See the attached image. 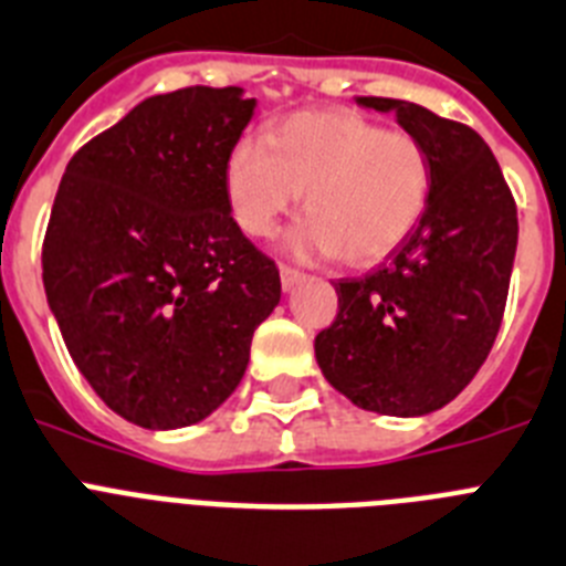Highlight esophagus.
<instances>
[{
	"label": "esophagus",
	"instance_id": "obj_1",
	"mask_svg": "<svg viewBox=\"0 0 566 566\" xmlns=\"http://www.w3.org/2000/svg\"><path fill=\"white\" fill-rule=\"evenodd\" d=\"M279 273H282V287L284 290H293L304 279V273H298L296 268H287V264H282V268H279Z\"/></svg>",
	"mask_w": 566,
	"mask_h": 566
}]
</instances>
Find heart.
Wrapping results in <instances>:
<instances>
[{"mask_svg": "<svg viewBox=\"0 0 566 566\" xmlns=\"http://www.w3.org/2000/svg\"><path fill=\"white\" fill-rule=\"evenodd\" d=\"M298 190L307 216L290 228V253L373 264L421 222L432 190L430 156L416 136L350 111L293 113L268 142H235L224 161V196L244 233H273Z\"/></svg>", "mask_w": 566, "mask_h": 566, "instance_id": "heart-1", "label": "heart"}]
</instances>
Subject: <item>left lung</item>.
Segmentation results:
<instances>
[{
    "mask_svg": "<svg viewBox=\"0 0 566 566\" xmlns=\"http://www.w3.org/2000/svg\"><path fill=\"white\" fill-rule=\"evenodd\" d=\"M424 145L421 222L365 279H338L336 322L316 336L324 378L361 410L427 416L464 390L499 336L518 216L488 142L412 102L358 96Z\"/></svg>",
    "mask_w": 566,
    "mask_h": 566,
    "instance_id": "8db88e82",
    "label": "left lung"
}]
</instances>
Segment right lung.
<instances>
[{
  "instance_id": "obj_1",
  "label": "right lung",
  "mask_w": 566,
  "mask_h": 566,
  "mask_svg": "<svg viewBox=\"0 0 566 566\" xmlns=\"http://www.w3.org/2000/svg\"><path fill=\"white\" fill-rule=\"evenodd\" d=\"M255 111L242 87L139 102L65 167L42 282L73 365L122 419L176 430L230 399L282 298L230 216L224 161Z\"/></svg>"
}]
</instances>
